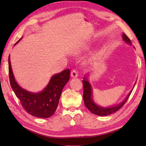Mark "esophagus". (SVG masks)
Segmentation results:
<instances>
[{"label": "esophagus", "instance_id": "1", "mask_svg": "<svg viewBox=\"0 0 146 146\" xmlns=\"http://www.w3.org/2000/svg\"><path fill=\"white\" fill-rule=\"evenodd\" d=\"M71 76L73 78H76L78 76V71L76 70H73L71 72Z\"/></svg>", "mask_w": 146, "mask_h": 146}]
</instances>
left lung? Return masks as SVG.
<instances>
[{
  "mask_svg": "<svg viewBox=\"0 0 146 146\" xmlns=\"http://www.w3.org/2000/svg\"><path fill=\"white\" fill-rule=\"evenodd\" d=\"M122 38L126 43L131 44V41L130 39L128 38V36L125 34L123 33ZM82 82L84 86L83 98L86 107L87 108L91 113H93V114L98 116H107L119 110L124 105V104L126 102L127 100L128 99V98H129L131 93L132 92L131 90L129 92V93L128 94L126 98H125V100H123V102H121L120 104L113 106V107L102 108L100 107V106H98L93 102V100L92 98V88H91L90 83L88 82V79L86 78H84V79L82 80Z\"/></svg>",
  "mask_w": 146,
  "mask_h": 146,
  "instance_id": "8db88e82",
  "label": "left lung"
}]
</instances>
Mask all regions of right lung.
Listing matches in <instances>:
<instances>
[{
  "label": "right lung",
  "mask_w": 146,
  "mask_h": 146,
  "mask_svg": "<svg viewBox=\"0 0 146 146\" xmlns=\"http://www.w3.org/2000/svg\"><path fill=\"white\" fill-rule=\"evenodd\" d=\"M8 64L11 87L24 110L36 117L46 118L51 117L57 108L62 91L70 80V69L54 75L42 91L35 93L24 90L17 83L12 71L9 56Z\"/></svg>",
  "instance_id": "1"
}]
</instances>
